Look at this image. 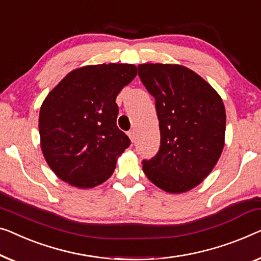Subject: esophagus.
Returning a JSON list of instances; mask_svg holds the SVG:
<instances>
[{
  "mask_svg": "<svg viewBox=\"0 0 261 261\" xmlns=\"http://www.w3.org/2000/svg\"><path fill=\"white\" fill-rule=\"evenodd\" d=\"M128 137H129L132 142H134V140H135V132H134V130H129V132H128Z\"/></svg>",
  "mask_w": 261,
  "mask_h": 261,
  "instance_id": "esophagus-1",
  "label": "esophagus"
}]
</instances>
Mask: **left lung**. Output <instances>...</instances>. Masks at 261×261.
I'll use <instances>...</instances> for the list:
<instances>
[{
  "instance_id": "1",
  "label": "left lung",
  "mask_w": 261,
  "mask_h": 261,
  "mask_svg": "<svg viewBox=\"0 0 261 261\" xmlns=\"http://www.w3.org/2000/svg\"><path fill=\"white\" fill-rule=\"evenodd\" d=\"M139 76L155 99L160 148L142 161L147 177L172 194L198 186L212 172L225 145L221 97L190 68L169 63L139 65Z\"/></svg>"
}]
</instances>
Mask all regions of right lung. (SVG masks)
I'll list each match as a JSON object with an SVG mask.
<instances>
[{"label":"right lung","instance_id":"add662e5","mask_svg":"<svg viewBox=\"0 0 261 261\" xmlns=\"http://www.w3.org/2000/svg\"><path fill=\"white\" fill-rule=\"evenodd\" d=\"M127 63L85 66L68 73L40 109L41 149L58 177L93 188L111 177L130 140L116 126L115 100L137 76Z\"/></svg>","mask_w":261,"mask_h":261}]
</instances>
